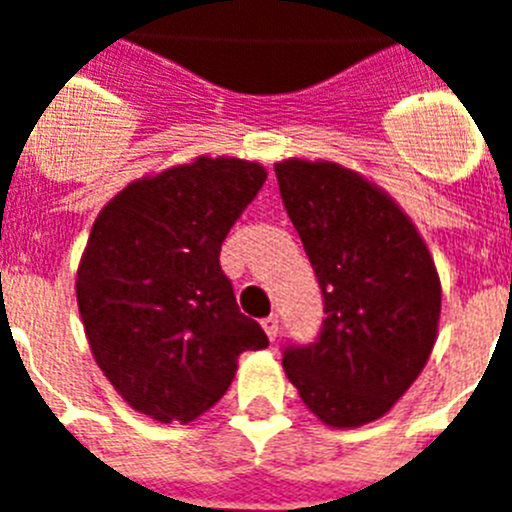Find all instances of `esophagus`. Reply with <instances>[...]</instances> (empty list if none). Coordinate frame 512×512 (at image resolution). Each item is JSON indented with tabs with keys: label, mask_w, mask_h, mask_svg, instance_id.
Segmentation results:
<instances>
[{
	"label": "esophagus",
	"mask_w": 512,
	"mask_h": 512,
	"mask_svg": "<svg viewBox=\"0 0 512 512\" xmlns=\"http://www.w3.org/2000/svg\"><path fill=\"white\" fill-rule=\"evenodd\" d=\"M261 327H264V333L269 335V341H275L277 330H280V320H277V314H269L261 320Z\"/></svg>",
	"instance_id": "34e87169"
}]
</instances>
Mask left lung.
<instances>
[{"label": "left lung", "mask_w": 512, "mask_h": 512, "mask_svg": "<svg viewBox=\"0 0 512 512\" xmlns=\"http://www.w3.org/2000/svg\"><path fill=\"white\" fill-rule=\"evenodd\" d=\"M277 185L325 298L314 343L282 349L309 410L333 428L383 418L436 343L441 282L410 216L357 171L282 161Z\"/></svg>", "instance_id": "1"}]
</instances>
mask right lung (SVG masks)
<instances>
[{"instance_id":"add662e5","label":"right lung","mask_w":512,"mask_h":512,"mask_svg":"<svg viewBox=\"0 0 512 512\" xmlns=\"http://www.w3.org/2000/svg\"><path fill=\"white\" fill-rule=\"evenodd\" d=\"M264 182L259 163L200 155L132 182L94 219L76 275L81 322L94 362L142 415L190 423L222 399L243 351L269 346L219 264Z\"/></svg>"}]
</instances>
